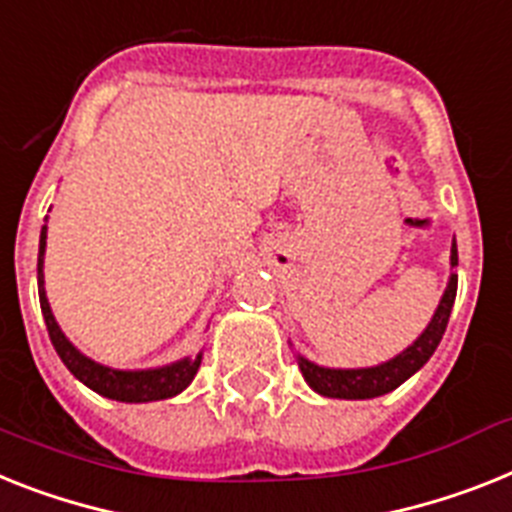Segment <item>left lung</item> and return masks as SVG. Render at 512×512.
<instances>
[{"label":"left lung","instance_id":"1","mask_svg":"<svg viewBox=\"0 0 512 512\" xmlns=\"http://www.w3.org/2000/svg\"><path fill=\"white\" fill-rule=\"evenodd\" d=\"M450 265H458L455 242L453 249H450ZM455 291H458V276H450L448 289L442 294L440 307H437L435 317L427 325V330L416 338L414 346H409L403 354H398L390 362L380 364V367L325 369L299 356V369H302L304 380L309 382V388L317 390L320 395H328V398H349V401H356V398H377V395H385L390 390H395L401 382L409 380L414 372H419L429 362V356L435 354L437 346H440L442 333L448 328Z\"/></svg>","mask_w":512,"mask_h":512}]
</instances>
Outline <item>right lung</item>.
<instances>
[{"mask_svg":"<svg viewBox=\"0 0 512 512\" xmlns=\"http://www.w3.org/2000/svg\"><path fill=\"white\" fill-rule=\"evenodd\" d=\"M44 249L46 226L41 229V247H38V299H41V312H44L46 330H49L51 343H54L59 359L67 364V369H70L77 380L85 382L90 390L106 395V398H114V401L124 403L163 401V398H171V395L182 393V390L195 380L197 369H200V359H203L200 354H197L195 359H182V362L169 364V367L143 369V372H122V369L103 367V364H96L93 359L80 354V351L64 338L57 320L51 315L49 299H46L44 291Z\"/></svg>","mask_w":512,"mask_h":512,"instance_id":"right-lung-1","label":"right lung"}]
</instances>
